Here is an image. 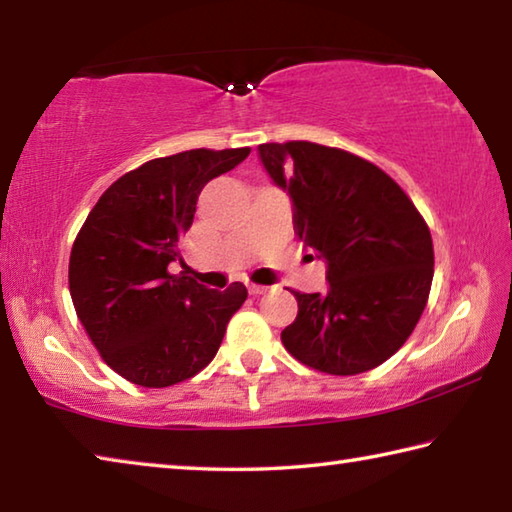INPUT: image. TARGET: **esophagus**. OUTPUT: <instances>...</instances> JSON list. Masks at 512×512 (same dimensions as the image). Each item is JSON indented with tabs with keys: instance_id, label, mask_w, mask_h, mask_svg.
<instances>
[{
	"instance_id": "esophagus-1",
	"label": "esophagus",
	"mask_w": 512,
	"mask_h": 512,
	"mask_svg": "<svg viewBox=\"0 0 512 512\" xmlns=\"http://www.w3.org/2000/svg\"><path fill=\"white\" fill-rule=\"evenodd\" d=\"M266 289H268V287H264V284L248 282V293H250V296H262V293H266Z\"/></svg>"
}]
</instances>
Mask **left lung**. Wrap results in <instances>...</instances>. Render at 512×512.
Listing matches in <instances>:
<instances>
[{
	"mask_svg": "<svg viewBox=\"0 0 512 512\" xmlns=\"http://www.w3.org/2000/svg\"><path fill=\"white\" fill-rule=\"evenodd\" d=\"M293 201V228L327 262L329 291L300 293L284 327L291 357L327 375H359L391 359L418 325L433 280L429 225L377 164L314 142L259 144Z\"/></svg>",
	"mask_w": 512,
	"mask_h": 512,
	"instance_id": "1",
	"label": "left lung"
}]
</instances>
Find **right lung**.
Segmentation results:
<instances>
[{
  "mask_svg": "<svg viewBox=\"0 0 512 512\" xmlns=\"http://www.w3.org/2000/svg\"><path fill=\"white\" fill-rule=\"evenodd\" d=\"M250 149H192L128 171L101 194L74 239L69 293L101 359L128 381L164 388L214 359L248 291L205 289L169 264L192 228L198 194Z\"/></svg>",
  "mask_w": 512,
  "mask_h": 512,
  "instance_id": "right-lung-1",
  "label": "right lung"
}]
</instances>
